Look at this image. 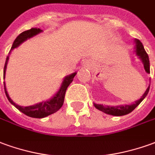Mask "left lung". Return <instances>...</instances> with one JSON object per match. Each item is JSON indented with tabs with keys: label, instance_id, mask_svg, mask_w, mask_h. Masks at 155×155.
Wrapping results in <instances>:
<instances>
[{
	"label": "left lung",
	"instance_id": "obj_1",
	"mask_svg": "<svg viewBox=\"0 0 155 155\" xmlns=\"http://www.w3.org/2000/svg\"><path fill=\"white\" fill-rule=\"evenodd\" d=\"M136 42V54L138 55V58L141 59L142 62L143 64V67L144 70L147 73H150V67H149V55L146 53L145 49L143 48V45L141 42L138 39H135ZM149 86L147 88L146 91L144 94L142 96V97L138 100L137 101H135V103L131 104V105H125V106H117V107H111V106H106V105H101V104L94 103V106L96 109L100 110V111H103L107 114L112 116H124L134 111L135 108L138 107L139 104L141 103L142 101L146 97V96L148 95L149 91Z\"/></svg>",
	"mask_w": 155,
	"mask_h": 155
}]
</instances>
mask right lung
Returning <instances> with one entry per match:
<instances>
[{"label": "right lung", "instance_id": "right-lung-1", "mask_svg": "<svg viewBox=\"0 0 155 155\" xmlns=\"http://www.w3.org/2000/svg\"><path fill=\"white\" fill-rule=\"evenodd\" d=\"M42 32V30L39 28H31L30 30L25 31V32H21V34H19L17 37V38L15 39L12 44V47L11 48L10 52L12 51L13 48H17L21 43H23L24 41L27 39H29L30 38H32L37 34H38ZM10 54V53H9ZM9 59V55L6 57V63H5V66H4V72H3V78L5 79V74H6V65H7V62ZM76 72H74L73 74L68 75L64 79L62 82V85L60 86V88L58 91V92L55 94L54 96L52 97L49 101H43L40 103L35 104L33 106H29V107H21L19 106L14 102L10 98L8 93L6 91V85L4 82V89H5V93L7 97V99L15 107H17L20 111L22 113H24L25 115L28 116L30 117H34V118H43L45 117L48 115H51L53 113H54L57 111H59L61 108V107L64 104V96H65V92L68 88V86L70 85V83L73 81V79L75 76Z\"/></svg>", "mask_w": 155, "mask_h": 155}]
</instances>
